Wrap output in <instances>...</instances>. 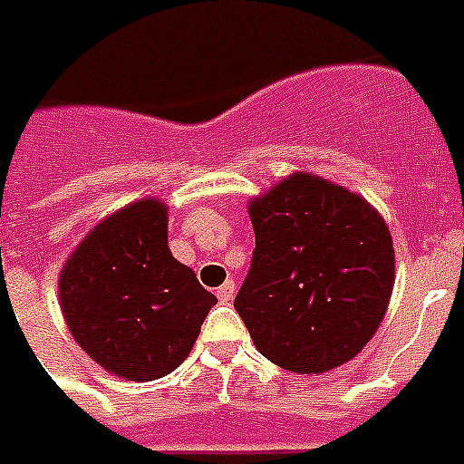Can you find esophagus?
Here are the masks:
<instances>
[{
	"label": "esophagus",
	"instance_id": "obj_1",
	"mask_svg": "<svg viewBox=\"0 0 464 464\" xmlns=\"http://www.w3.org/2000/svg\"><path fill=\"white\" fill-rule=\"evenodd\" d=\"M235 288H237V285H235V281H232V278L219 285V288H218L219 303H229V301H232V298H235Z\"/></svg>",
	"mask_w": 464,
	"mask_h": 464
}]
</instances>
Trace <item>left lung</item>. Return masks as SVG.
<instances>
[{"instance_id":"left-lung-1","label":"left lung","mask_w":464,"mask_h":464,"mask_svg":"<svg viewBox=\"0 0 464 464\" xmlns=\"http://www.w3.org/2000/svg\"><path fill=\"white\" fill-rule=\"evenodd\" d=\"M256 246L235 298L256 350L320 374L374 337L393 291V245L372 205L347 188L294 173L249 203Z\"/></svg>"}]
</instances>
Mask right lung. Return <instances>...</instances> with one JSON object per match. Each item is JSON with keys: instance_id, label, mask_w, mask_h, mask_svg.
<instances>
[{"instance_id": "right-lung-1", "label": "right lung", "mask_w": 464, "mask_h": 464, "mask_svg": "<svg viewBox=\"0 0 464 464\" xmlns=\"http://www.w3.org/2000/svg\"><path fill=\"white\" fill-rule=\"evenodd\" d=\"M75 343L110 374L153 382L193 350L218 298L169 249V210L144 198L104 218L58 278Z\"/></svg>"}]
</instances>
